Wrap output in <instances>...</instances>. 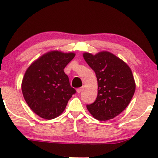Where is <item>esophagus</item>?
<instances>
[{
    "label": "esophagus",
    "mask_w": 158,
    "mask_h": 158,
    "mask_svg": "<svg viewBox=\"0 0 158 158\" xmlns=\"http://www.w3.org/2000/svg\"><path fill=\"white\" fill-rule=\"evenodd\" d=\"M82 90H83V88H77V94H81V91H82Z\"/></svg>",
    "instance_id": "obj_1"
}]
</instances>
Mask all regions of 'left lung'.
<instances>
[{
  "label": "left lung",
  "instance_id": "obj_1",
  "mask_svg": "<svg viewBox=\"0 0 158 158\" xmlns=\"http://www.w3.org/2000/svg\"><path fill=\"white\" fill-rule=\"evenodd\" d=\"M83 57L98 81L97 98L86 107L96 119H111L126 109L135 94L136 85L131 69L109 52L96 55L86 52Z\"/></svg>",
  "mask_w": 158,
  "mask_h": 158
}]
</instances>
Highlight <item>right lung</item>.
I'll use <instances>...</instances> for the list:
<instances>
[{
    "label": "right lung",
    "mask_w": 158,
    "mask_h": 158,
    "mask_svg": "<svg viewBox=\"0 0 158 158\" xmlns=\"http://www.w3.org/2000/svg\"><path fill=\"white\" fill-rule=\"evenodd\" d=\"M75 55L49 52L34 62L26 71L21 84L23 98L30 109L40 117L45 119L57 117L76 93L64 72Z\"/></svg>",
    "instance_id": "1"
}]
</instances>
